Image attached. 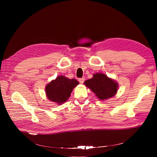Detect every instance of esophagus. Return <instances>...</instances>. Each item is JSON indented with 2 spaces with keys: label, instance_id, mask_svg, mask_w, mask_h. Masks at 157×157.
I'll use <instances>...</instances> for the list:
<instances>
[{
  "label": "esophagus",
  "instance_id": "1",
  "mask_svg": "<svg viewBox=\"0 0 157 157\" xmlns=\"http://www.w3.org/2000/svg\"><path fill=\"white\" fill-rule=\"evenodd\" d=\"M79 83H80L81 84L83 83V82L85 81V78H82L79 79Z\"/></svg>",
  "mask_w": 157,
  "mask_h": 157
}]
</instances>
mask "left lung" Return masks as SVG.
<instances>
[{"label":"left lung","mask_w":157,"mask_h":157,"mask_svg":"<svg viewBox=\"0 0 157 157\" xmlns=\"http://www.w3.org/2000/svg\"><path fill=\"white\" fill-rule=\"evenodd\" d=\"M84 85L95 94L100 101H105L117 94L118 83L103 73L94 74L92 78L84 82Z\"/></svg>","instance_id":"obj_1"}]
</instances>
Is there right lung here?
<instances>
[{
	"instance_id": "right-lung-1",
	"label": "right lung",
	"mask_w": 157,
	"mask_h": 157,
	"mask_svg": "<svg viewBox=\"0 0 157 157\" xmlns=\"http://www.w3.org/2000/svg\"><path fill=\"white\" fill-rule=\"evenodd\" d=\"M79 85L75 79H69L64 76H57L46 85L45 92L48 100L61 105L67 102L73 89Z\"/></svg>"
}]
</instances>
